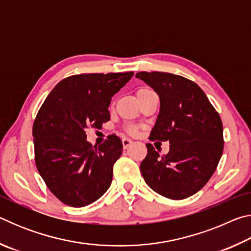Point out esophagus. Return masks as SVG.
<instances>
[{"label": "esophagus", "mask_w": 251, "mask_h": 251, "mask_svg": "<svg viewBox=\"0 0 251 251\" xmlns=\"http://www.w3.org/2000/svg\"><path fill=\"white\" fill-rule=\"evenodd\" d=\"M123 147H124L125 148V150H126V148H128L129 146H131V144H133L134 142L133 141H131V139L130 138H123Z\"/></svg>", "instance_id": "esophagus-1"}]
</instances>
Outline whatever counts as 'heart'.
<instances>
[{"label":"heart","instance_id":"1","mask_svg":"<svg viewBox=\"0 0 251 251\" xmlns=\"http://www.w3.org/2000/svg\"><path fill=\"white\" fill-rule=\"evenodd\" d=\"M145 91H150V88H141V90H138V92H145ZM128 130H129V133H131V134L137 133V129H136L135 127H129Z\"/></svg>","mask_w":251,"mask_h":251}]
</instances>
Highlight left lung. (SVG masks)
Masks as SVG:
<instances>
[{
  "mask_svg": "<svg viewBox=\"0 0 251 251\" xmlns=\"http://www.w3.org/2000/svg\"><path fill=\"white\" fill-rule=\"evenodd\" d=\"M159 96L160 109L151 141L169 144L161 156L151 144L141 164L146 184L161 196L180 201L199 192L218 166L224 151L219 114L196 83L164 72H139Z\"/></svg>",
  "mask_w": 251,
  "mask_h": 251,
  "instance_id": "obj_1",
  "label": "left lung"
}]
</instances>
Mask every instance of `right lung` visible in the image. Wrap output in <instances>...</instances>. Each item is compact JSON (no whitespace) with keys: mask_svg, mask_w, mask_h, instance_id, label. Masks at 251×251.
<instances>
[{"mask_svg":"<svg viewBox=\"0 0 251 251\" xmlns=\"http://www.w3.org/2000/svg\"><path fill=\"white\" fill-rule=\"evenodd\" d=\"M133 75L70 76L41 106L33 124L35 164L49 189L65 205H90L112 184L113 166L123 151L121 138L109 135L103 144L93 146L85 130L100 128L109 121L110 100Z\"/></svg>","mask_w":251,"mask_h":251,"instance_id":"add662e5","label":"right lung"}]
</instances>
